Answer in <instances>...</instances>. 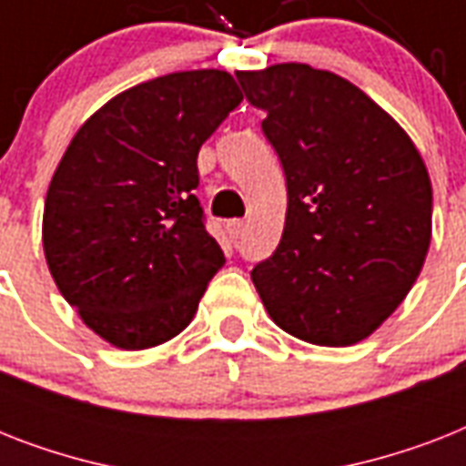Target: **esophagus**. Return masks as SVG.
I'll list each match as a JSON object with an SVG mask.
<instances>
[{
	"label": "esophagus",
	"mask_w": 466,
	"mask_h": 466,
	"mask_svg": "<svg viewBox=\"0 0 466 466\" xmlns=\"http://www.w3.org/2000/svg\"><path fill=\"white\" fill-rule=\"evenodd\" d=\"M244 219H229V222H227V234H229V239L232 241H237L241 237V234H244Z\"/></svg>",
	"instance_id": "1"
}]
</instances>
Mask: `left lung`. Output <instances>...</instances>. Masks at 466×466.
Returning <instances> with one entry per match:
<instances>
[{
  "instance_id": "8db88e82",
  "label": "left lung",
  "mask_w": 466,
  "mask_h": 466,
  "mask_svg": "<svg viewBox=\"0 0 466 466\" xmlns=\"http://www.w3.org/2000/svg\"><path fill=\"white\" fill-rule=\"evenodd\" d=\"M288 181L276 254L251 270L283 331L343 348L375 333L416 283L433 186L406 130L343 76L302 62L237 72Z\"/></svg>"
}]
</instances>
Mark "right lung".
<instances>
[{
    "mask_svg": "<svg viewBox=\"0 0 466 466\" xmlns=\"http://www.w3.org/2000/svg\"><path fill=\"white\" fill-rule=\"evenodd\" d=\"M244 94L225 69L120 91L84 120L47 186L43 251L57 290L120 350L186 329L225 254L203 225L198 152Z\"/></svg>",
    "mask_w": 466,
    "mask_h": 466,
    "instance_id": "obj_1",
    "label": "right lung"
}]
</instances>
